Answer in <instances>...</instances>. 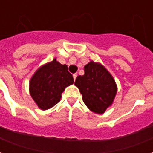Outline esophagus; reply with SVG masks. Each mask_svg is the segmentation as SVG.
<instances>
[{
	"instance_id": "esophagus-1",
	"label": "esophagus",
	"mask_w": 153,
	"mask_h": 153,
	"mask_svg": "<svg viewBox=\"0 0 153 153\" xmlns=\"http://www.w3.org/2000/svg\"><path fill=\"white\" fill-rule=\"evenodd\" d=\"M77 76H78V74H73V77H74V81H75V79H76Z\"/></svg>"
}]
</instances>
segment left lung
<instances>
[{"mask_svg": "<svg viewBox=\"0 0 153 153\" xmlns=\"http://www.w3.org/2000/svg\"><path fill=\"white\" fill-rule=\"evenodd\" d=\"M74 84L83 95L85 105L97 114L105 112L117 92L111 74L102 65L93 61L84 66V74L77 77Z\"/></svg>", "mask_w": 153, "mask_h": 153, "instance_id": "1", "label": "left lung"}]
</instances>
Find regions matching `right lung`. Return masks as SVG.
<instances>
[{
	"mask_svg": "<svg viewBox=\"0 0 153 153\" xmlns=\"http://www.w3.org/2000/svg\"><path fill=\"white\" fill-rule=\"evenodd\" d=\"M73 83V75L68 71L66 65L54 59L39 68L32 77L30 95L40 109H50L60 102L65 88Z\"/></svg>",
	"mask_w": 153,
	"mask_h": 153,
	"instance_id": "right-lung-1",
	"label": "right lung"
}]
</instances>
